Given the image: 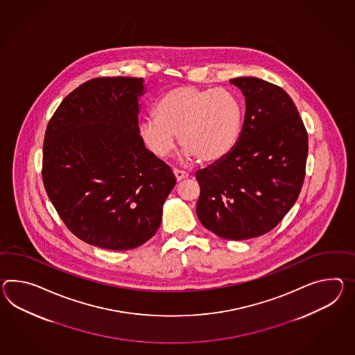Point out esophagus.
I'll list each match as a JSON object with an SVG mask.
<instances>
[{
    "label": "esophagus",
    "mask_w": 355,
    "mask_h": 355,
    "mask_svg": "<svg viewBox=\"0 0 355 355\" xmlns=\"http://www.w3.org/2000/svg\"><path fill=\"white\" fill-rule=\"evenodd\" d=\"M173 173L174 175H175V180H177V182H181L182 180H186V178L189 177V173L182 172V171H178V169H174Z\"/></svg>",
    "instance_id": "obj_1"
}]
</instances>
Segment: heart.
<instances>
[{
    "label": "heart",
    "mask_w": 355,
    "mask_h": 355,
    "mask_svg": "<svg viewBox=\"0 0 355 355\" xmlns=\"http://www.w3.org/2000/svg\"><path fill=\"white\" fill-rule=\"evenodd\" d=\"M241 127V104L234 92L184 85L160 97L155 118L142 121L139 133L159 157L172 153L178 135L187 160L216 163L232 151Z\"/></svg>",
    "instance_id": "b5f03b06"
}]
</instances>
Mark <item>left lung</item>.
<instances>
[{"mask_svg":"<svg viewBox=\"0 0 355 355\" xmlns=\"http://www.w3.org/2000/svg\"><path fill=\"white\" fill-rule=\"evenodd\" d=\"M245 96L240 137L225 159L196 172L201 225L227 240L273 230L303 187L308 133L291 97L255 77L230 79Z\"/></svg>","mask_w":355,"mask_h":355,"instance_id":"1","label":"left lung"}]
</instances>
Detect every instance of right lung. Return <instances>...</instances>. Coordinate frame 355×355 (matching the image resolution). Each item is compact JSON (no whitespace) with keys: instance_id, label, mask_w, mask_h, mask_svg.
Listing matches in <instances>:
<instances>
[{"instance_id":"obj_1","label":"right lung","mask_w":355,"mask_h":355,"mask_svg":"<svg viewBox=\"0 0 355 355\" xmlns=\"http://www.w3.org/2000/svg\"><path fill=\"white\" fill-rule=\"evenodd\" d=\"M144 79L101 77L67 96L49 121L42 180L62 222L109 250L145 243L175 186L172 169L139 136Z\"/></svg>"}]
</instances>
